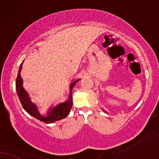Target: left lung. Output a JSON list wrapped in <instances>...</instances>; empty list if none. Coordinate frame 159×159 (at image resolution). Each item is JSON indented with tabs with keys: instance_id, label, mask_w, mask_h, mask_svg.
<instances>
[{
	"instance_id": "left-lung-1",
	"label": "left lung",
	"mask_w": 159,
	"mask_h": 159,
	"mask_svg": "<svg viewBox=\"0 0 159 159\" xmlns=\"http://www.w3.org/2000/svg\"><path fill=\"white\" fill-rule=\"evenodd\" d=\"M102 111H103V112H105V113H107V112H106V111H105V110H104V109H102Z\"/></svg>"
}]
</instances>
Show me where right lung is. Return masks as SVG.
Listing matches in <instances>:
<instances>
[{
  "instance_id": "1",
  "label": "right lung",
  "mask_w": 159,
  "mask_h": 159,
  "mask_svg": "<svg viewBox=\"0 0 159 159\" xmlns=\"http://www.w3.org/2000/svg\"><path fill=\"white\" fill-rule=\"evenodd\" d=\"M22 63H21L20 68H19L18 75L16 81V90L17 95L20 99L21 104L25 111L29 115L35 118L36 119L43 121L46 124H52L58 120L65 118L70 112L71 107L73 106V95H72V89L73 86L75 85L78 81L81 80V78L74 80L70 84V92L67 99L64 102L58 103L57 105H52L48 107L46 113L42 114L40 113L39 107L36 104L33 102L31 100V97L26 90L23 87V80L20 75V72L22 70Z\"/></svg>"
}]
</instances>
